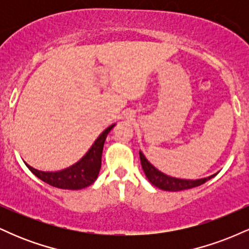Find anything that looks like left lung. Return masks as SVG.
<instances>
[{"instance_id":"obj_1","label":"left lung","mask_w":249,"mask_h":249,"mask_svg":"<svg viewBox=\"0 0 249 249\" xmlns=\"http://www.w3.org/2000/svg\"><path fill=\"white\" fill-rule=\"evenodd\" d=\"M139 157H141V162L142 167L144 170L145 176L148 181L153 185V186L160 188L162 191H168V192H178V191L182 190H188V188H193L196 186H200L204 182H206L207 180L213 178L215 174L206 177V178L201 179H180L176 178V177L167 176V174L162 173L161 171H159L158 168L154 167L150 161L147 160L146 157L142 154V151H139Z\"/></svg>"}]
</instances>
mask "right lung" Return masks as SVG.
<instances>
[{"mask_svg": "<svg viewBox=\"0 0 249 249\" xmlns=\"http://www.w3.org/2000/svg\"><path fill=\"white\" fill-rule=\"evenodd\" d=\"M115 126L116 124H112L105 128L93 142L92 146L89 148L88 152L69 167L50 172V171L36 170L27 162L25 165L37 178L53 187L62 188V190H82V188L89 187L98 178L102 166V153L105 139L108 132Z\"/></svg>", "mask_w": 249, "mask_h": 249, "instance_id": "obj_1", "label": "right lung"}]
</instances>
